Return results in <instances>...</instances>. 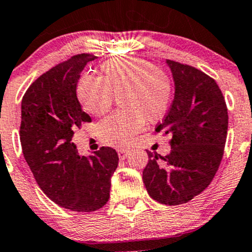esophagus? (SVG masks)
I'll return each mask as SVG.
<instances>
[{
	"label": "esophagus",
	"instance_id": "obj_1",
	"mask_svg": "<svg viewBox=\"0 0 252 252\" xmlns=\"http://www.w3.org/2000/svg\"><path fill=\"white\" fill-rule=\"evenodd\" d=\"M118 154H119V158H120V160H124V159H126V157L128 155V152L125 149H120L118 152Z\"/></svg>",
	"mask_w": 252,
	"mask_h": 252
}]
</instances>
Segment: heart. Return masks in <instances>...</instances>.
<instances>
[{
    "label": "heart",
    "instance_id": "1",
    "mask_svg": "<svg viewBox=\"0 0 252 252\" xmlns=\"http://www.w3.org/2000/svg\"><path fill=\"white\" fill-rule=\"evenodd\" d=\"M102 77L84 74L76 93L85 110L94 116L105 114L115 98L124 111L108 116L98 126L100 141L109 147L125 148L148 123L165 115L171 102L170 80L143 59H111L100 65Z\"/></svg>",
    "mask_w": 252,
    "mask_h": 252
}]
</instances>
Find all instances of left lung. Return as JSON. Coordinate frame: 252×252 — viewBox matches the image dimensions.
I'll list each match as a JSON object with an SVG mask.
<instances>
[{"label":"left lung","instance_id":"1","mask_svg":"<svg viewBox=\"0 0 252 252\" xmlns=\"http://www.w3.org/2000/svg\"><path fill=\"white\" fill-rule=\"evenodd\" d=\"M175 97L155 131L171 136V150L161 157L147 152L143 183L154 200L188 203L207 188L221 164L228 129V111L221 90L200 70L166 61Z\"/></svg>","mask_w":252,"mask_h":252}]
</instances>
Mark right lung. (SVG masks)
I'll use <instances>...</instances> for the list:
<instances>
[{"mask_svg":"<svg viewBox=\"0 0 252 252\" xmlns=\"http://www.w3.org/2000/svg\"><path fill=\"white\" fill-rule=\"evenodd\" d=\"M92 54H77L38 77L22 100L20 142L23 154L43 193L57 205L91 212L107 204L110 178L119 155L102 147L80 155L71 142L74 131L91 121L76 95L80 74Z\"/></svg>","mask_w":252,"mask_h":252,"instance_id":"1","label":"right lung"}]
</instances>
